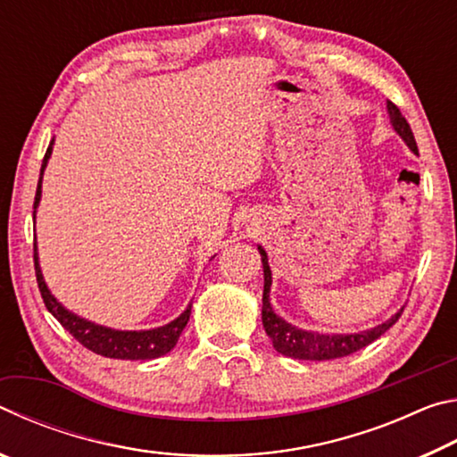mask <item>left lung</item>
<instances>
[{
	"instance_id": "8db88e82",
	"label": "left lung",
	"mask_w": 457,
	"mask_h": 457,
	"mask_svg": "<svg viewBox=\"0 0 457 457\" xmlns=\"http://www.w3.org/2000/svg\"><path fill=\"white\" fill-rule=\"evenodd\" d=\"M386 111H389V119L393 129L397 130L399 137L407 143L409 149H411L415 154L417 151V143L415 137L411 133V127L405 120L403 114H401L399 108L391 103H386ZM258 252L262 256V266H264V296H262V322H264L266 335L272 340L274 349L278 353H282L284 357L290 359H300V361H330V359H340L346 357V354H353L361 351L362 346H367L377 340L381 335H385L393 324L399 320L403 308L391 316L389 320L378 324V327L370 328V330H362V332H353V335H320V332H312V330H303L292 327L290 322H286L280 319L274 311L272 304H270V286H272V270H270L268 264V253L264 252V247L258 245Z\"/></svg>"
}]
</instances>
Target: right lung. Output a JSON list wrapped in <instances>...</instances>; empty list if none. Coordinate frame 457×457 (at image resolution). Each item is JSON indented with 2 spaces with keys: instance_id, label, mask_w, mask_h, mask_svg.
I'll return each mask as SVG.
<instances>
[{
  "instance_id": "1",
  "label": "right lung",
  "mask_w": 457,
  "mask_h": 457,
  "mask_svg": "<svg viewBox=\"0 0 457 457\" xmlns=\"http://www.w3.org/2000/svg\"><path fill=\"white\" fill-rule=\"evenodd\" d=\"M52 145H54V141L50 143L48 151H46L44 161H42L40 181H37L36 199H34V210L37 207V204H40V197H42V175H44V169H46V165H48V159L52 154ZM34 218H36V212H34ZM34 266H36L37 288H40L44 304L52 312L54 319H56L62 327L71 332V335L79 340L82 346H87L88 351L96 353V354H103V357L122 359V361H149V359L163 357V354H167L177 345V340H179L183 328L187 327L191 304L185 308V311L177 316L175 320L165 324V327H159L153 330H114V328L100 327V324H95L90 320H84V319H80V316H76L74 312L66 311V308L52 296V292L48 290V286H46V282H44L40 264H37L36 242H34Z\"/></svg>"
}]
</instances>
